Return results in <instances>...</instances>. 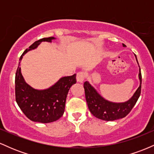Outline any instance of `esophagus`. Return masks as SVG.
<instances>
[{
	"instance_id": "34e87169",
	"label": "esophagus",
	"mask_w": 154,
	"mask_h": 154,
	"mask_svg": "<svg viewBox=\"0 0 154 154\" xmlns=\"http://www.w3.org/2000/svg\"><path fill=\"white\" fill-rule=\"evenodd\" d=\"M85 74L83 72H79L77 74V81L79 82H83V81L85 79Z\"/></svg>"
}]
</instances>
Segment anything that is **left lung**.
Instances as JSON below:
<instances>
[{
    "label": "left lung",
    "mask_w": 154,
    "mask_h": 154,
    "mask_svg": "<svg viewBox=\"0 0 154 154\" xmlns=\"http://www.w3.org/2000/svg\"><path fill=\"white\" fill-rule=\"evenodd\" d=\"M123 46L125 47L126 45L123 44ZM135 58L137 60L136 56ZM139 79L140 86L133 96L125 103H112L105 100L97 93V91L93 88V86L90 85L89 82H85L84 88L86 101L91 114L98 119L105 120V121H114L125 117L131 111L140 95L141 83H142L140 68L139 71Z\"/></svg>",
    "instance_id": "obj_1"
}]
</instances>
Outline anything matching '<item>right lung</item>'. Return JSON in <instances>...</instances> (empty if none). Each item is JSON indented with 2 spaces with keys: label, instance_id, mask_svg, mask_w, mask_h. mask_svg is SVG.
<instances>
[{
  "label": "right lung",
  "instance_id": "right-lung-1",
  "mask_svg": "<svg viewBox=\"0 0 154 154\" xmlns=\"http://www.w3.org/2000/svg\"><path fill=\"white\" fill-rule=\"evenodd\" d=\"M53 37L42 38L32 44L24 51L19 60L29 51L36 48L43 41L51 42ZM20 62L15 76L16 101L22 112L31 121L50 123L61 117L65 109V103L69 90L77 82L76 74L63 77L52 87L38 91L26 84L21 73Z\"/></svg>",
  "mask_w": 154,
  "mask_h": 154
}]
</instances>
